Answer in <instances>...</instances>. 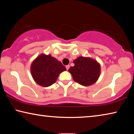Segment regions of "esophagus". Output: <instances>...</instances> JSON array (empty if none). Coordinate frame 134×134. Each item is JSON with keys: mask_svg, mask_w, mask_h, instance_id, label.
<instances>
[{"mask_svg": "<svg viewBox=\"0 0 134 134\" xmlns=\"http://www.w3.org/2000/svg\"><path fill=\"white\" fill-rule=\"evenodd\" d=\"M65 67H66V69L68 70L69 69V68H70V65H66V66H65Z\"/></svg>", "mask_w": 134, "mask_h": 134, "instance_id": "esophagus-1", "label": "esophagus"}]
</instances>
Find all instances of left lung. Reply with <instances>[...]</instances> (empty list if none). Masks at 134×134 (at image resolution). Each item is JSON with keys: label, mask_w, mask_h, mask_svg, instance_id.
<instances>
[{"label": "left lung", "mask_w": 134, "mask_h": 134, "mask_svg": "<svg viewBox=\"0 0 134 134\" xmlns=\"http://www.w3.org/2000/svg\"><path fill=\"white\" fill-rule=\"evenodd\" d=\"M73 63L74 65L70 67L69 71L76 82L85 86L96 82L100 71V66L97 62L92 58L80 57Z\"/></svg>", "instance_id": "8db88e82"}]
</instances>
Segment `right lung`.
<instances>
[{"label": "right lung", "mask_w": 134, "mask_h": 134, "mask_svg": "<svg viewBox=\"0 0 134 134\" xmlns=\"http://www.w3.org/2000/svg\"><path fill=\"white\" fill-rule=\"evenodd\" d=\"M31 70L36 83L43 87H47L55 83L59 74L66 69L55 58L42 54L34 61Z\"/></svg>", "instance_id": "1"}]
</instances>
